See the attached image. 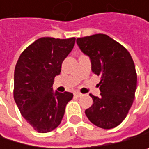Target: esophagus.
Masks as SVG:
<instances>
[{
	"instance_id": "esophagus-1",
	"label": "esophagus",
	"mask_w": 149,
	"mask_h": 149,
	"mask_svg": "<svg viewBox=\"0 0 149 149\" xmlns=\"http://www.w3.org/2000/svg\"><path fill=\"white\" fill-rule=\"evenodd\" d=\"M74 95L77 96V97H80V96H82L83 95H82L81 93H79V92H75V93H74Z\"/></svg>"
}]
</instances>
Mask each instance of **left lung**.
<instances>
[{
	"label": "left lung",
	"mask_w": 149,
	"mask_h": 149,
	"mask_svg": "<svg viewBox=\"0 0 149 149\" xmlns=\"http://www.w3.org/2000/svg\"><path fill=\"white\" fill-rule=\"evenodd\" d=\"M82 52L89 56L91 70L99 76L100 96L90 94L93 104L85 111L95 126L113 129L126 118L135 97L137 73L128 50L104 34L77 38Z\"/></svg>",
	"instance_id": "1"
}]
</instances>
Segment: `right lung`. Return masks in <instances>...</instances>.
Listing matches in <instances>:
<instances>
[{
  "label": "right lung",
  "mask_w": 149,
  "mask_h": 149,
  "mask_svg": "<svg viewBox=\"0 0 149 149\" xmlns=\"http://www.w3.org/2000/svg\"><path fill=\"white\" fill-rule=\"evenodd\" d=\"M75 37H42L21 53L14 71V100L20 113L35 130L45 133L61 123L70 92L53 91L54 78L75 45Z\"/></svg>",
  "instance_id": "1"
}]
</instances>
